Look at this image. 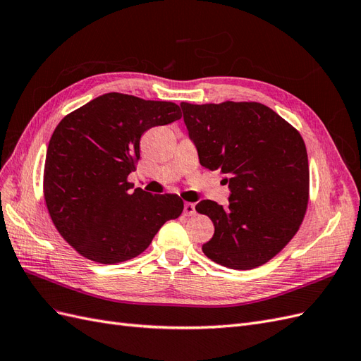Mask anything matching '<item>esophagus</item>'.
<instances>
[{
    "label": "esophagus",
    "instance_id": "obj_1",
    "mask_svg": "<svg viewBox=\"0 0 361 361\" xmlns=\"http://www.w3.org/2000/svg\"><path fill=\"white\" fill-rule=\"evenodd\" d=\"M183 214L187 215V216L195 215V206L192 203H185L183 204Z\"/></svg>",
    "mask_w": 361,
    "mask_h": 361
}]
</instances>
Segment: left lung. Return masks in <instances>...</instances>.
I'll return each mask as SVG.
<instances>
[{
    "label": "left lung",
    "mask_w": 361,
    "mask_h": 361,
    "mask_svg": "<svg viewBox=\"0 0 361 361\" xmlns=\"http://www.w3.org/2000/svg\"><path fill=\"white\" fill-rule=\"evenodd\" d=\"M180 108L200 164L220 169L231 191L226 207L212 200L195 204L215 227L203 253L232 269L264 265L297 233L307 209L309 159L301 135L257 102Z\"/></svg>",
    "instance_id": "obj_1"
}]
</instances>
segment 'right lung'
Wrapping results in <instances>:
<instances>
[{
    "label": "right lung",
    "mask_w": 361,
    "mask_h": 361,
    "mask_svg": "<svg viewBox=\"0 0 361 361\" xmlns=\"http://www.w3.org/2000/svg\"><path fill=\"white\" fill-rule=\"evenodd\" d=\"M173 102L105 93L68 114L49 140L43 192L52 223L84 257L120 264L150 245L178 218L176 194H152L126 179L147 129L180 118Z\"/></svg>",
    "instance_id": "add662e5"
}]
</instances>
